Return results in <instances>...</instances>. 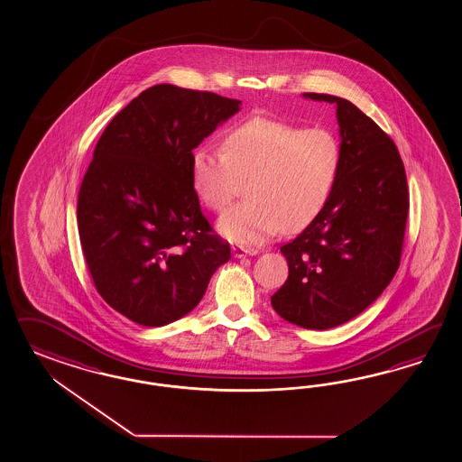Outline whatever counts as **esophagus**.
I'll return each instance as SVG.
<instances>
[{
    "instance_id": "obj_1",
    "label": "esophagus",
    "mask_w": 462,
    "mask_h": 462,
    "mask_svg": "<svg viewBox=\"0 0 462 462\" xmlns=\"http://www.w3.org/2000/svg\"><path fill=\"white\" fill-rule=\"evenodd\" d=\"M232 254L236 259H242V257H248V255H257L259 248L242 247V245H236L232 247Z\"/></svg>"
}]
</instances>
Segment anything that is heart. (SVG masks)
<instances>
[{
	"label": "heart",
	"mask_w": 462,
	"mask_h": 462,
	"mask_svg": "<svg viewBox=\"0 0 462 462\" xmlns=\"http://www.w3.org/2000/svg\"><path fill=\"white\" fill-rule=\"evenodd\" d=\"M340 150L326 128L254 118L232 128L222 150L199 148L191 157L197 197L224 212L247 181V202L218 220V232L240 245H257L282 226L304 228L324 208L337 177Z\"/></svg>",
	"instance_id": "1"
}]
</instances>
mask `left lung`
Listing matches in <instances>:
<instances>
[{
    "instance_id": "left-lung-1",
    "label": "left lung",
    "mask_w": 462,
    "mask_h": 462,
    "mask_svg": "<svg viewBox=\"0 0 462 462\" xmlns=\"http://www.w3.org/2000/svg\"><path fill=\"white\" fill-rule=\"evenodd\" d=\"M304 97L337 106L340 163L320 214L281 247L289 277L272 307L291 324L326 330L364 312L393 281L409 190L402 158L379 125L349 100Z\"/></svg>"
}]
</instances>
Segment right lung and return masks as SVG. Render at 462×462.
<instances>
[{"label":"right lung","instance_id":"obj_1","mask_svg":"<svg viewBox=\"0 0 462 462\" xmlns=\"http://www.w3.org/2000/svg\"><path fill=\"white\" fill-rule=\"evenodd\" d=\"M240 103L155 85L113 116L95 147L79 187V242L103 300L140 326L189 314L230 259L202 214L191 157Z\"/></svg>","mask_w":462,"mask_h":462}]
</instances>
